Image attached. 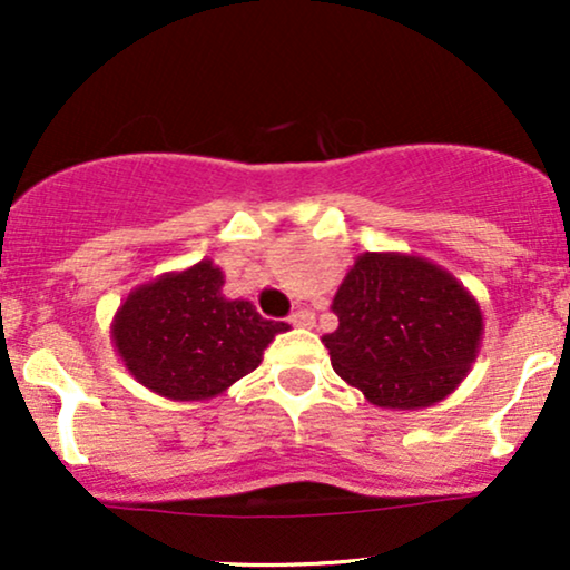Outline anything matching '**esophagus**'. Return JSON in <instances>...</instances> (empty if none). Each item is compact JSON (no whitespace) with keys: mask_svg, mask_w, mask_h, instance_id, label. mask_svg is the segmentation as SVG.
Segmentation results:
<instances>
[{"mask_svg":"<svg viewBox=\"0 0 570 570\" xmlns=\"http://www.w3.org/2000/svg\"><path fill=\"white\" fill-rule=\"evenodd\" d=\"M289 324L303 326V330H311V326L316 324V316H313V313L307 311V307H299V311H294L292 316H289Z\"/></svg>","mask_w":570,"mask_h":570,"instance_id":"1","label":"esophagus"}]
</instances>
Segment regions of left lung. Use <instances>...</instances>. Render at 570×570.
<instances>
[{"instance_id":"8db88e82","label":"left lung","mask_w":570,"mask_h":570,"mask_svg":"<svg viewBox=\"0 0 570 570\" xmlns=\"http://www.w3.org/2000/svg\"><path fill=\"white\" fill-rule=\"evenodd\" d=\"M340 326L322 343L367 402L421 410L450 396L480 353V303L453 273L402 252H364L332 299Z\"/></svg>"}]
</instances>
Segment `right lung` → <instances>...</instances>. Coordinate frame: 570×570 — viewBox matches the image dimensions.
Segmentation results:
<instances>
[{
	"label": "right lung",
	"instance_id": "add662e5",
	"mask_svg": "<svg viewBox=\"0 0 570 570\" xmlns=\"http://www.w3.org/2000/svg\"><path fill=\"white\" fill-rule=\"evenodd\" d=\"M225 273L212 259L136 286L112 318V343L126 370L171 402L219 396L263 362L289 324L267 322L248 299L222 294Z\"/></svg>",
	"mask_w": 570,
	"mask_h": 570
}]
</instances>
